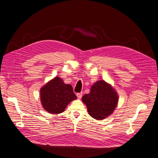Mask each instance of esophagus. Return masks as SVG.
<instances>
[{"label":"esophagus","mask_w":158,"mask_h":158,"mask_svg":"<svg viewBox=\"0 0 158 158\" xmlns=\"http://www.w3.org/2000/svg\"><path fill=\"white\" fill-rule=\"evenodd\" d=\"M76 96H77V97L79 98H81V97H82V92L77 93L76 94Z\"/></svg>","instance_id":"1"}]
</instances>
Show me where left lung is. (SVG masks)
Returning a JSON list of instances; mask_svg holds the SVG:
<instances>
[{
	"label": "left lung",
	"mask_w": 158,
	"mask_h": 158,
	"mask_svg": "<svg viewBox=\"0 0 158 158\" xmlns=\"http://www.w3.org/2000/svg\"><path fill=\"white\" fill-rule=\"evenodd\" d=\"M87 106L89 115L98 120L104 119L111 114L118 102V96L114 89L104 81L96 82L90 92L82 98Z\"/></svg>",
	"instance_id": "1"
}]
</instances>
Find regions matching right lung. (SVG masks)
<instances>
[{"mask_svg": "<svg viewBox=\"0 0 158 158\" xmlns=\"http://www.w3.org/2000/svg\"><path fill=\"white\" fill-rule=\"evenodd\" d=\"M76 99L71 85L65 84L58 77L40 89L41 103L44 108L52 114L63 112L67 105Z\"/></svg>", "mask_w": 158, "mask_h": 158, "instance_id": "1", "label": "right lung"}]
</instances>
